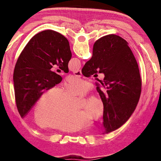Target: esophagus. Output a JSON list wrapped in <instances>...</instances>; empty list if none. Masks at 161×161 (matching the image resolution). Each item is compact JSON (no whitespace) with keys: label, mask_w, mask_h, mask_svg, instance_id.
Listing matches in <instances>:
<instances>
[{"label":"esophagus","mask_w":161,"mask_h":161,"mask_svg":"<svg viewBox=\"0 0 161 161\" xmlns=\"http://www.w3.org/2000/svg\"><path fill=\"white\" fill-rule=\"evenodd\" d=\"M73 74L78 77H80L82 76V72H81L80 70H78L75 71L74 72H73Z\"/></svg>","instance_id":"obj_1"}]
</instances>
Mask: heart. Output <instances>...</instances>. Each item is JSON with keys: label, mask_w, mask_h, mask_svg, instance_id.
Segmentation results:
<instances>
[{"label": "heart", "mask_w": 161, "mask_h": 161, "mask_svg": "<svg viewBox=\"0 0 161 161\" xmlns=\"http://www.w3.org/2000/svg\"><path fill=\"white\" fill-rule=\"evenodd\" d=\"M90 90L89 82L72 77L63 85L47 90L39 98L34 119L41 127L66 132L79 131L87 127L88 120H98L103 114L102 101L91 97L85 101L82 111L75 110L74 97H83Z\"/></svg>", "instance_id": "obj_1"}]
</instances>
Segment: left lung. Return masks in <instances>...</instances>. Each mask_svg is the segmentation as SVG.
Returning a JSON list of instances; mask_svg holds the SVG:
<instances>
[{"instance_id": "obj_1", "label": "left lung", "mask_w": 161, "mask_h": 161, "mask_svg": "<svg viewBox=\"0 0 161 161\" xmlns=\"http://www.w3.org/2000/svg\"><path fill=\"white\" fill-rule=\"evenodd\" d=\"M72 53L69 42L62 34L46 30L34 36L19 56L14 67L13 82L16 105L24 118L43 93L62 81L51 71L56 64L69 72Z\"/></svg>"}]
</instances>
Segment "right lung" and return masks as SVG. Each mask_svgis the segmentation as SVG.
Here are the masks:
<instances>
[{"mask_svg":"<svg viewBox=\"0 0 161 161\" xmlns=\"http://www.w3.org/2000/svg\"><path fill=\"white\" fill-rule=\"evenodd\" d=\"M97 69L105 75L97 91L103 104V134H108L120 128L133 114L140 97L142 80L128 42L114 34L95 42L92 56L82 73L89 77Z\"/></svg>","mask_w":161,"mask_h":161,"instance_id":"obj_1","label":"right lung"}]
</instances>
